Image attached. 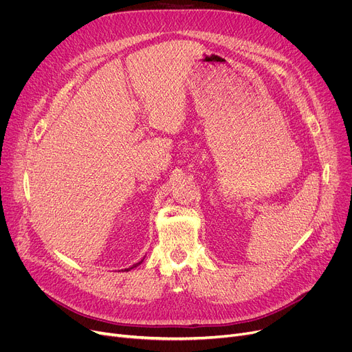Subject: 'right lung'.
Returning <instances> with one entry per match:
<instances>
[{"label": "right lung", "mask_w": 352, "mask_h": 352, "mask_svg": "<svg viewBox=\"0 0 352 352\" xmlns=\"http://www.w3.org/2000/svg\"><path fill=\"white\" fill-rule=\"evenodd\" d=\"M141 263H142V260H141V261H140V263H137V264H134V265H133V267H129V268H126V270H125V271H129V270H133V268H135V267H138V265H140V264H141Z\"/></svg>", "instance_id": "add662e5"}]
</instances>
